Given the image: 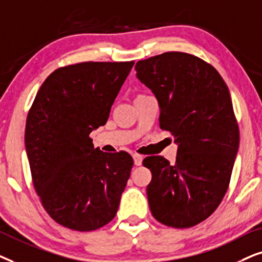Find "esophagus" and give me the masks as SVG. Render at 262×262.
<instances>
[{"label":"esophagus","mask_w":262,"mask_h":262,"mask_svg":"<svg viewBox=\"0 0 262 262\" xmlns=\"http://www.w3.org/2000/svg\"><path fill=\"white\" fill-rule=\"evenodd\" d=\"M133 158H134V164H135V165H138V166L141 165L144 157H142L141 155H138V153H135V155L133 156Z\"/></svg>","instance_id":"obj_1"}]
</instances>
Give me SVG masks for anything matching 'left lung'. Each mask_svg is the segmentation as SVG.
Listing matches in <instances>:
<instances>
[{
    "label": "left lung",
    "mask_w": 262,
    "mask_h": 262,
    "mask_svg": "<svg viewBox=\"0 0 262 262\" xmlns=\"http://www.w3.org/2000/svg\"><path fill=\"white\" fill-rule=\"evenodd\" d=\"M137 76L155 93L159 125L179 145L176 163L144 159L152 172L153 217L176 229L207 219L229 188L239 145L229 89L217 69L196 56L170 51L137 62Z\"/></svg>",
    "instance_id": "left-lung-1"
}]
</instances>
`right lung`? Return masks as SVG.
<instances>
[{
  "mask_svg": "<svg viewBox=\"0 0 262 262\" xmlns=\"http://www.w3.org/2000/svg\"><path fill=\"white\" fill-rule=\"evenodd\" d=\"M134 66L82 62L52 72L29 111L25 147L34 189L56 223L92 231L116 215L133 158L95 148L91 132L106 123Z\"/></svg>",
  "mask_w": 262,
  "mask_h": 262,
  "instance_id": "right-lung-1",
  "label": "right lung"
}]
</instances>
